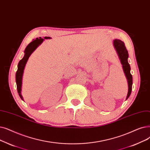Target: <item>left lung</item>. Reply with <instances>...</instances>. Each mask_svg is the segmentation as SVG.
Here are the masks:
<instances>
[{"mask_svg":"<svg viewBox=\"0 0 150 150\" xmlns=\"http://www.w3.org/2000/svg\"><path fill=\"white\" fill-rule=\"evenodd\" d=\"M113 45L116 49L117 53L120 59L121 63L122 65L124 72L125 74L128 83V93L126 97V100L129 98L131 94L132 86V76L131 74V67L128 63L127 59L129 57L128 51L126 50L125 43L118 39H115L113 40Z\"/></svg>","mask_w":150,"mask_h":150,"instance_id":"left-lung-1","label":"left lung"}]
</instances>
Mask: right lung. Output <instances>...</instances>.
Wrapping results in <instances>:
<instances>
[{"mask_svg":"<svg viewBox=\"0 0 150 150\" xmlns=\"http://www.w3.org/2000/svg\"><path fill=\"white\" fill-rule=\"evenodd\" d=\"M51 38L50 37H45L44 39H49ZM43 38L42 37L36 38L35 40H34L31 42L28 46L25 48L24 50V56L23 57L21 60L19 61L18 65V70L16 73V83L17 85V90L19 94V97L21 99L23 100V97L21 95V87H22V80H23V75L24 73V70L26 64L29 57L33 53L34 50L40 45L44 40Z\"/></svg>","mask_w":150,"mask_h":150,"instance_id":"add662e5","label":"right lung"}]
</instances>
